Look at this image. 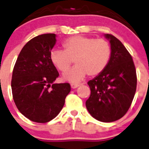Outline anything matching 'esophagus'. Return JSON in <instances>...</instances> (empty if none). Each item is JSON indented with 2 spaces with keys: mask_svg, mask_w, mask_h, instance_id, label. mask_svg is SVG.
Here are the masks:
<instances>
[{
  "mask_svg": "<svg viewBox=\"0 0 149 149\" xmlns=\"http://www.w3.org/2000/svg\"><path fill=\"white\" fill-rule=\"evenodd\" d=\"M79 86V85L78 84H76V83H72V84H71V88H77Z\"/></svg>",
  "mask_w": 149,
  "mask_h": 149,
  "instance_id": "1",
  "label": "esophagus"
}]
</instances>
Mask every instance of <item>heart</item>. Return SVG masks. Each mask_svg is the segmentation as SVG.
I'll list each match as a JSON object with an SVG mask.
<instances>
[{"label": "heart", "instance_id": "1", "mask_svg": "<svg viewBox=\"0 0 149 149\" xmlns=\"http://www.w3.org/2000/svg\"><path fill=\"white\" fill-rule=\"evenodd\" d=\"M63 51L52 50L50 60L60 72H66L74 62L76 65L63 75L65 80L77 83L85 77H95L108 65L112 54L110 44L104 39L75 36L62 45Z\"/></svg>", "mask_w": 149, "mask_h": 149}]
</instances>
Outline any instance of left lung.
Masks as SVG:
<instances>
[{
  "label": "left lung",
  "mask_w": 149,
  "mask_h": 149,
  "mask_svg": "<svg viewBox=\"0 0 149 149\" xmlns=\"http://www.w3.org/2000/svg\"><path fill=\"white\" fill-rule=\"evenodd\" d=\"M111 58L106 69L88 82L91 95L86 105L89 113L102 122L122 118L131 106L137 87V74L132 56L121 42L112 34Z\"/></svg>",
  "instance_id": "left-lung-1"
}]
</instances>
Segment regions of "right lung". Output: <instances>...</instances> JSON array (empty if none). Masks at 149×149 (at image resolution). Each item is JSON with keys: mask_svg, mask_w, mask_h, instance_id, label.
Returning <instances> with one entry per match:
<instances>
[{"mask_svg": "<svg viewBox=\"0 0 149 149\" xmlns=\"http://www.w3.org/2000/svg\"><path fill=\"white\" fill-rule=\"evenodd\" d=\"M56 34L39 35L27 42L14 66L13 100L19 111L34 122L47 123L58 115L71 91L70 84L53 83L59 76L50 60Z\"/></svg>", "mask_w": 149, "mask_h": 149, "instance_id": "obj_1", "label": "right lung"}]
</instances>
